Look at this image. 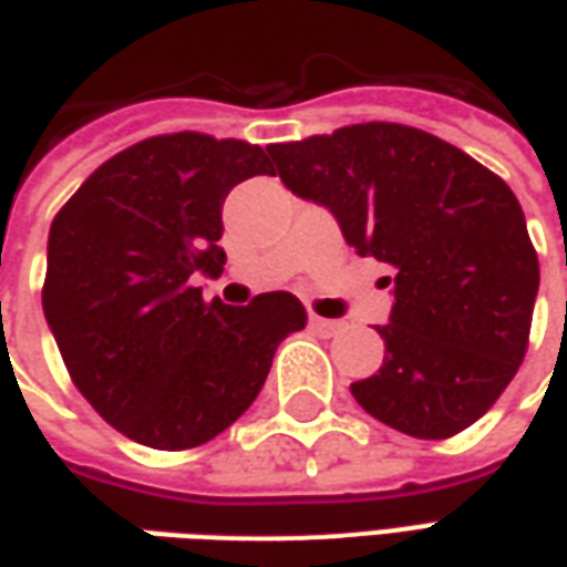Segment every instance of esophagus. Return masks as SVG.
<instances>
[{
  "instance_id": "34e87169",
  "label": "esophagus",
  "mask_w": 567,
  "mask_h": 567,
  "mask_svg": "<svg viewBox=\"0 0 567 567\" xmlns=\"http://www.w3.org/2000/svg\"><path fill=\"white\" fill-rule=\"evenodd\" d=\"M309 328L321 337H333V333L340 331V321L333 319H321V316H309Z\"/></svg>"
}]
</instances>
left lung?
<instances>
[{
	"label": "left lung",
	"mask_w": 567,
	"mask_h": 567,
	"mask_svg": "<svg viewBox=\"0 0 567 567\" xmlns=\"http://www.w3.org/2000/svg\"><path fill=\"white\" fill-rule=\"evenodd\" d=\"M285 187L394 270L382 368L352 382L370 416L419 440L458 434L523 364L540 267L519 199L471 154L404 124L267 145Z\"/></svg>",
	"instance_id": "obj_1"
}]
</instances>
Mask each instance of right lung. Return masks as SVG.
Here are the masks:
<instances>
[{
	"label": "right lung",
	"instance_id": "right-lung-1",
	"mask_svg": "<svg viewBox=\"0 0 567 567\" xmlns=\"http://www.w3.org/2000/svg\"><path fill=\"white\" fill-rule=\"evenodd\" d=\"M272 175L260 145L151 136L105 161L56 212L42 307L79 392L151 450H194L258 398L272 355L307 324L288 291L206 303L221 276L224 197Z\"/></svg>",
	"mask_w": 567,
	"mask_h": 567
}]
</instances>
